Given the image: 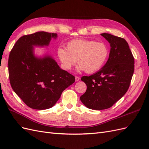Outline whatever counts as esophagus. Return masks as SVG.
I'll list each match as a JSON object with an SVG mask.
<instances>
[{
    "mask_svg": "<svg viewBox=\"0 0 149 149\" xmlns=\"http://www.w3.org/2000/svg\"><path fill=\"white\" fill-rule=\"evenodd\" d=\"M80 79V78L79 77V76H75V81H79Z\"/></svg>",
    "mask_w": 149,
    "mask_h": 149,
    "instance_id": "obj_1",
    "label": "esophagus"
}]
</instances>
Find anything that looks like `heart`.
<instances>
[{
	"label": "heart",
	"instance_id": "heart-1",
	"mask_svg": "<svg viewBox=\"0 0 149 149\" xmlns=\"http://www.w3.org/2000/svg\"><path fill=\"white\" fill-rule=\"evenodd\" d=\"M57 54L64 70H70L77 61L78 70L93 73L106 63L109 48L105 42L78 38L68 42L66 48H58Z\"/></svg>",
	"mask_w": 149,
	"mask_h": 149
}]
</instances>
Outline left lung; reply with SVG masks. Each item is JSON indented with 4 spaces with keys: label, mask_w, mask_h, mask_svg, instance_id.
Returning <instances> with one entry per match:
<instances>
[{
    "label": "left lung",
    "mask_w": 149,
    "mask_h": 149,
    "mask_svg": "<svg viewBox=\"0 0 149 149\" xmlns=\"http://www.w3.org/2000/svg\"><path fill=\"white\" fill-rule=\"evenodd\" d=\"M111 45L109 58L102 69L91 76H83L87 86L80 100L91 109H108L127 91L134 71V58L123 38L101 34Z\"/></svg>",
    "instance_id": "1"
}]
</instances>
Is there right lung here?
I'll list each match as a JSON object with an SVG mask.
<instances>
[{"label":"right lung","instance_id":"1","mask_svg":"<svg viewBox=\"0 0 149 149\" xmlns=\"http://www.w3.org/2000/svg\"><path fill=\"white\" fill-rule=\"evenodd\" d=\"M57 34L38 31L22 36L13 45L8 61V76L14 92L30 108L53 107L62 92L74 83L75 77L61 70L50 56H34L33 45H48Z\"/></svg>","mask_w":149,"mask_h":149}]
</instances>
